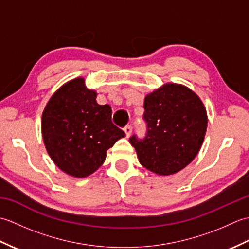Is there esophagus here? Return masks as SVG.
Listing matches in <instances>:
<instances>
[{
  "mask_svg": "<svg viewBox=\"0 0 249 249\" xmlns=\"http://www.w3.org/2000/svg\"><path fill=\"white\" fill-rule=\"evenodd\" d=\"M124 131H125V134H126V137H128L131 135V131H133V126L131 125H126L125 127H124Z\"/></svg>",
  "mask_w": 249,
  "mask_h": 249,
  "instance_id": "obj_1",
  "label": "esophagus"
}]
</instances>
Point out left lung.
I'll use <instances>...</instances> for the list:
<instances>
[{"mask_svg":"<svg viewBox=\"0 0 249 249\" xmlns=\"http://www.w3.org/2000/svg\"><path fill=\"white\" fill-rule=\"evenodd\" d=\"M143 139L130 137L140 163L160 176L177 173L189 165L203 143L208 115L192 89L167 83L146 95Z\"/></svg>","mask_w":249,"mask_h":249,"instance_id":"left-lung-1","label":"left lung"}]
</instances>
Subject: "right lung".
I'll return each mask as SVG.
<instances>
[{
  "mask_svg": "<svg viewBox=\"0 0 249 249\" xmlns=\"http://www.w3.org/2000/svg\"><path fill=\"white\" fill-rule=\"evenodd\" d=\"M97 94L76 78L52 95L41 116V133L51 160L75 178L95 172L106 152L125 133L112 123L109 105H98Z\"/></svg>",
  "mask_w": 249,
  "mask_h": 249,
  "instance_id": "1",
  "label": "right lung"
}]
</instances>
